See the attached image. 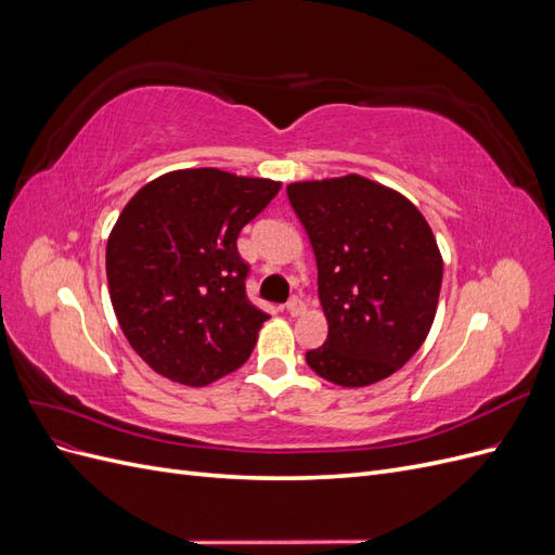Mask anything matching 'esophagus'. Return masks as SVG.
I'll list each match as a JSON object with an SVG mask.
<instances>
[{
  "label": "esophagus",
  "mask_w": 555,
  "mask_h": 555,
  "mask_svg": "<svg viewBox=\"0 0 555 555\" xmlns=\"http://www.w3.org/2000/svg\"><path fill=\"white\" fill-rule=\"evenodd\" d=\"M284 308H287V312L294 314V317L306 312V304H304V298H300V296H292V298L287 300V306H284Z\"/></svg>",
  "instance_id": "obj_1"
}]
</instances>
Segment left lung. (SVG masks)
<instances>
[{
    "label": "left lung",
    "instance_id": "8db88e82",
    "mask_svg": "<svg viewBox=\"0 0 555 555\" xmlns=\"http://www.w3.org/2000/svg\"><path fill=\"white\" fill-rule=\"evenodd\" d=\"M287 196L314 249L328 319V338L308 351V365L340 386L393 375L424 345L442 287L424 215L361 176L294 182Z\"/></svg>",
    "mask_w": 555,
    "mask_h": 555
}]
</instances>
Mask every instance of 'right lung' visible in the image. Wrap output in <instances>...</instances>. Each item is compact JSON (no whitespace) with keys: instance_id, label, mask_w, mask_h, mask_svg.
I'll use <instances>...</instances> for the list:
<instances>
[{"instance_id":"1","label":"right lung","mask_w":555,"mask_h":555,"mask_svg":"<svg viewBox=\"0 0 555 555\" xmlns=\"http://www.w3.org/2000/svg\"><path fill=\"white\" fill-rule=\"evenodd\" d=\"M280 182L217 169L166 173L133 194L106 245L117 322L155 373L204 386L241 367L268 319L249 304L238 233Z\"/></svg>"}]
</instances>
